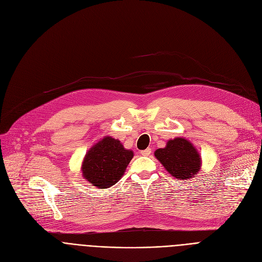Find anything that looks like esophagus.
<instances>
[{"label": "esophagus", "instance_id": "1", "mask_svg": "<svg viewBox=\"0 0 262 262\" xmlns=\"http://www.w3.org/2000/svg\"><path fill=\"white\" fill-rule=\"evenodd\" d=\"M150 153H152V149H150L149 147L146 148V149H143L140 152V154L143 155V156H148V155H150Z\"/></svg>", "mask_w": 262, "mask_h": 262}]
</instances>
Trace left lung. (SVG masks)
Instances as JSON below:
<instances>
[{"label":"left lung","mask_w":262,"mask_h":262,"mask_svg":"<svg viewBox=\"0 0 262 262\" xmlns=\"http://www.w3.org/2000/svg\"><path fill=\"white\" fill-rule=\"evenodd\" d=\"M156 158L175 178L187 181L195 176L201 168V158L195 147L184 138L168 141L164 148L155 152Z\"/></svg>","instance_id":"8db88e82"}]
</instances>
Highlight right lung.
Returning a JSON list of instances; mask_svg holds the SVG:
<instances>
[{
	"label": "right lung",
	"instance_id": "obj_1",
	"mask_svg": "<svg viewBox=\"0 0 262 262\" xmlns=\"http://www.w3.org/2000/svg\"><path fill=\"white\" fill-rule=\"evenodd\" d=\"M133 156V150L124 148L119 140L105 137L87 153L82 175L100 189L112 187L125 172Z\"/></svg>",
	"mask_w": 262,
	"mask_h": 262
}]
</instances>
